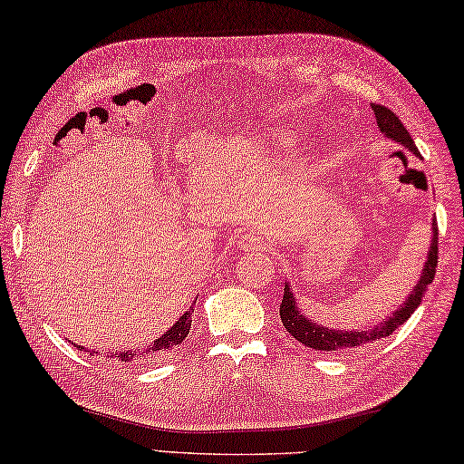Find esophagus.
I'll return each instance as SVG.
<instances>
[{"mask_svg": "<svg viewBox=\"0 0 464 464\" xmlns=\"http://www.w3.org/2000/svg\"><path fill=\"white\" fill-rule=\"evenodd\" d=\"M263 246H265L263 237H258L255 232L245 234V237L240 238V248H245L246 253H250V250H261Z\"/></svg>", "mask_w": 464, "mask_h": 464, "instance_id": "obj_1", "label": "esophagus"}]
</instances>
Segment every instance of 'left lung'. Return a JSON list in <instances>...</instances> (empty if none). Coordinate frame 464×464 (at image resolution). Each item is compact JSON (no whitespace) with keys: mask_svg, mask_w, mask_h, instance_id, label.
Here are the masks:
<instances>
[{"mask_svg":"<svg viewBox=\"0 0 464 464\" xmlns=\"http://www.w3.org/2000/svg\"><path fill=\"white\" fill-rule=\"evenodd\" d=\"M372 111H375V120L381 128V132H383L387 138H392V140L403 144L405 149H410L413 154H416V157H420V152L416 149V144H413L410 132L405 130L401 120L397 118L392 110L385 108V105L372 103ZM432 234H434L432 245H430V255H428V261L424 265V271H421V277L416 283V287H413L410 297L405 299V305H401L400 310L392 315V318H387L385 322L377 324L375 328L364 330V332L328 330L324 326H318V324H314L312 320H307L305 315L299 314L297 305H295V297L289 289V283H285V289H283V302L279 307L283 326H285V330L291 336L299 340L302 344H305L307 348H314V351H328V353L359 348V346L372 343V340H379V338L393 334V330L400 328L401 324L408 320L413 312H416V307L420 305L421 297H424L426 287L434 281L436 266H438V224H436V219L432 222Z\"/></svg>","mask_w":464,"mask_h":464,"instance_id":"obj_1","label":"left lung"}]
</instances>
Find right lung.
I'll list each match as a JSON object with an SVG mask.
<instances>
[{
	"mask_svg": "<svg viewBox=\"0 0 464 464\" xmlns=\"http://www.w3.org/2000/svg\"><path fill=\"white\" fill-rule=\"evenodd\" d=\"M189 328H191V310L187 312V314H183L181 318L177 320V324L170 330H167V334L162 336V338H159L157 343H154V346L152 348H149V351H146V354H162V353H169V351H173V348L177 346V344H181L183 340L187 338V334H189ZM77 348H81V346H77ZM134 356V353H124V354H120V359L121 361H130Z\"/></svg>",
	"mask_w": 464,
	"mask_h": 464,
	"instance_id": "add662e5",
	"label": "right lung"
}]
</instances>
